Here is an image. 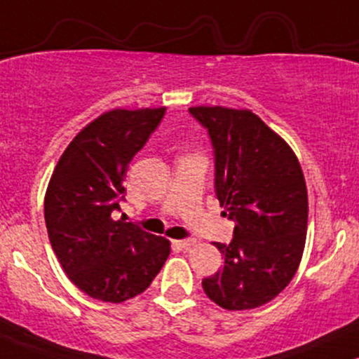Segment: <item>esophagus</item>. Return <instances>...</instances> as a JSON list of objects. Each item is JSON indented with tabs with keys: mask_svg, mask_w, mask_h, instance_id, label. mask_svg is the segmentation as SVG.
Instances as JSON below:
<instances>
[{
	"mask_svg": "<svg viewBox=\"0 0 359 359\" xmlns=\"http://www.w3.org/2000/svg\"><path fill=\"white\" fill-rule=\"evenodd\" d=\"M175 243L177 247H180V249H189V247H192L196 243V240L194 238H186V240H175Z\"/></svg>",
	"mask_w": 359,
	"mask_h": 359,
	"instance_id": "1",
	"label": "esophagus"
}]
</instances>
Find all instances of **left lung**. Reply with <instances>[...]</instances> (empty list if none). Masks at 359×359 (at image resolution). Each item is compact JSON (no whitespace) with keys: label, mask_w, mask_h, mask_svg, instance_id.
Returning <instances> with one entry per match:
<instances>
[{"label":"left lung","mask_w":359,"mask_h":359,"mask_svg":"<svg viewBox=\"0 0 359 359\" xmlns=\"http://www.w3.org/2000/svg\"><path fill=\"white\" fill-rule=\"evenodd\" d=\"M189 112L210 131L216 198L235 222L233 240L215 243L224 262L203 279V290L224 310L257 309L290 285L305 249L309 194L300 161L249 109L198 105Z\"/></svg>","instance_id":"1"}]
</instances>
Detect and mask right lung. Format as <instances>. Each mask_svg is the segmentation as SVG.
<instances>
[{"label": "right lung", "mask_w": 359, "mask_h": 359, "mask_svg": "<svg viewBox=\"0 0 359 359\" xmlns=\"http://www.w3.org/2000/svg\"><path fill=\"white\" fill-rule=\"evenodd\" d=\"M165 114L110 109L85 126L54 167L44 198L50 245L73 285L95 300L121 303L143 293L170 255V242L124 219L126 172Z\"/></svg>", "instance_id": "right-lung-1"}]
</instances>
